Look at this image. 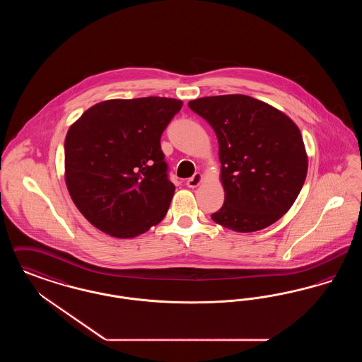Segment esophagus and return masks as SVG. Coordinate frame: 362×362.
Wrapping results in <instances>:
<instances>
[{
  "instance_id": "obj_1",
  "label": "esophagus",
  "mask_w": 362,
  "mask_h": 362,
  "mask_svg": "<svg viewBox=\"0 0 362 362\" xmlns=\"http://www.w3.org/2000/svg\"><path fill=\"white\" fill-rule=\"evenodd\" d=\"M202 182V175L201 173H194L191 177H189V180H187V186H189V189H194V187H197V186H199V183Z\"/></svg>"
}]
</instances>
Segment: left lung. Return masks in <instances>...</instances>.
<instances>
[{"mask_svg":"<svg viewBox=\"0 0 362 362\" xmlns=\"http://www.w3.org/2000/svg\"><path fill=\"white\" fill-rule=\"evenodd\" d=\"M189 107L218 139L225 199L211 220L243 233L274 224L292 207L308 171L296 123L245 95L201 98Z\"/></svg>","mask_w":362,"mask_h":362,"instance_id":"left-lung-1","label":"left lung"}]
</instances>
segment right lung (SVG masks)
I'll use <instances>...</instances> for the list:
<instances>
[{
    "mask_svg": "<svg viewBox=\"0 0 362 362\" xmlns=\"http://www.w3.org/2000/svg\"><path fill=\"white\" fill-rule=\"evenodd\" d=\"M170 98L95 104L65 138V182L74 205L104 233L129 239L167 214L175 186L160 138L180 111Z\"/></svg>",
    "mask_w": 362,
    "mask_h": 362,
    "instance_id": "add662e5",
    "label": "right lung"
}]
</instances>
